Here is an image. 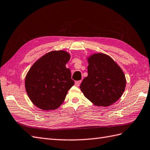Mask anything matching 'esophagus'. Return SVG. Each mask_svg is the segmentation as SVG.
Listing matches in <instances>:
<instances>
[{
    "label": "esophagus",
    "instance_id": "1",
    "mask_svg": "<svg viewBox=\"0 0 150 150\" xmlns=\"http://www.w3.org/2000/svg\"><path fill=\"white\" fill-rule=\"evenodd\" d=\"M81 81H76V82H75V85L76 86L79 87V86H80V84H81Z\"/></svg>",
    "mask_w": 150,
    "mask_h": 150
}]
</instances>
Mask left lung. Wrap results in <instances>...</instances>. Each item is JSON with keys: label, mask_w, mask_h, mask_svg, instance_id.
I'll list each match as a JSON object with an SVG mask.
<instances>
[{"label": "left lung", "mask_w": 150, "mask_h": 150, "mask_svg": "<svg viewBox=\"0 0 150 150\" xmlns=\"http://www.w3.org/2000/svg\"><path fill=\"white\" fill-rule=\"evenodd\" d=\"M88 76L80 88L96 106L107 107L120 98L126 86L122 69L109 55L98 53L88 58Z\"/></svg>", "instance_id": "left-lung-1"}]
</instances>
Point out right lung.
Wrapping results in <instances>:
<instances>
[{"mask_svg": "<svg viewBox=\"0 0 150 150\" xmlns=\"http://www.w3.org/2000/svg\"><path fill=\"white\" fill-rule=\"evenodd\" d=\"M70 55L64 50L52 51L34 62L28 71L25 86L34 105L44 110H55L63 103L74 85L66 64Z\"/></svg>", "mask_w": 150, "mask_h": 150, "instance_id": "add662e5", "label": "right lung"}]
</instances>
